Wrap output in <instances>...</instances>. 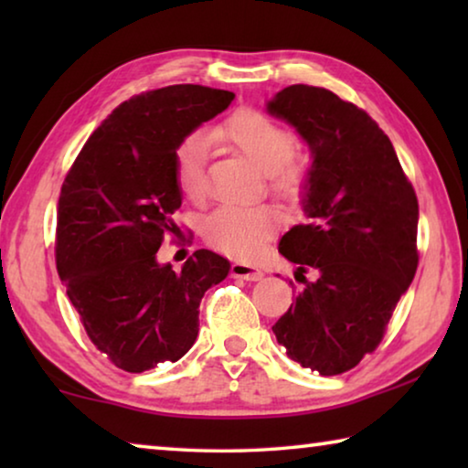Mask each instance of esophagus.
I'll return each instance as SVG.
<instances>
[{
    "label": "esophagus",
    "mask_w": 468,
    "mask_h": 468,
    "mask_svg": "<svg viewBox=\"0 0 468 468\" xmlns=\"http://www.w3.org/2000/svg\"><path fill=\"white\" fill-rule=\"evenodd\" d=\"M231 274L235 276V279H243V281H260L264 276V272L260 271V268L251 266V264H243V262H233Z\"/></svg>",
    "instance_id": "esophagus-1"
}]
</instances>
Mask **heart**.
<instances>
[{"label":"heart","instance_id":"b5f03b06","mask_svg":"<svg viewBox=\"0 0 468 468\" xmlns=\"http://www.w3.org/2000/svg\"><path fill=\"white\" fill-rule=\"evenodd\" d=\"M215 136L231 142L253 165L268 173L272 189L279 194L289 196L299 189L301 171L291 161L295 138L272 117L256 109H239L218 125ZM206 148H208V138L200 132L187 136L177 148L176 184L189 200H200L204 196ZM274 227L276 215L272 210L262 206L245 208V206L225 204L218 206L206 220V239L233 256H251L260 250Z\"/></svg>","mask_w":468,"mask_h":468}]
</instances>
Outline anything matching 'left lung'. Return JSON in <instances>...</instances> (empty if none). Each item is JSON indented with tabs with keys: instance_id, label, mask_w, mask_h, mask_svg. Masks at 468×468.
<instances>
[{
	"instance_id": "1",
	"label": "left lung",
	"mask_w": 468,
	"mask_h": 468,
	"mask_svg": "<svg viewBox=\"0 0 468 468\" xmlns=\"http://www.w3.org/2000/svg\"><path fill=\"white\" fill-rule=\"evenodd\" d=\"M266 111L292 125L312 153L301 200L307 223L279 243L303 287L272 332L301 367L338 376L376 351L413 282L417 196L390 138L353 102L292 84Z\"/></svg>"
}]
</instances>
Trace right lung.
Masks as SVG:
<instances>
[{
	"mask_svg": "<svg viewBox=\"0 0 468 468\" xmlns=\"http://www.w3.org/2000/svg\"><path fill=\"white\" fill-rule=\"evenodd\" d=\"M233 92L173 84L113 109L61 186L55 262L89 338L130 374L177 361L197 336L204 292L231 264L197 250L181 272L158 264L165 235H179L176 154L197 125L231 105Z\"/></svg>",
	"mask_w": 468,
	"mask_h": 468,
	"instance_id": "1",
	"label": "right lung"
}]
</instances>
